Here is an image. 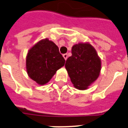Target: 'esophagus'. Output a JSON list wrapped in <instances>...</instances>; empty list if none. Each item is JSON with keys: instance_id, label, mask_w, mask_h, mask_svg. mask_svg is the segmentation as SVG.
I'll return each instance as SVG.
<instances>
[{"instance_id": "obj_1", "label": "esophagus", "mask_w": 128, "mask_h": 128, "mask_svg": "<svg viewBox=\"0 0 128 128\" xmlns=\"http://www.w3.org/2000/svg\"><path fill=\"white\" fill-rule=\"evenodd\" d=\"M63 57H64V59L66 60V59L68 58V54H63Z\"/></svg>"}]
</instances>
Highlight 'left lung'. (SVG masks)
<instances>
[{"label":"left lung","instance_id":"left-lung-1","mask_svg":"<svg viewBox=\"0 0 128 128\" xmlns=\"http://www.w3.org/2000/svg\"><path fill=\"white\" fill-rule=\"evenodd\" d=\"M65 67L76 88L84 90L99 76L101 63L94 48L88 43H78L72 48Z\"/></svg>","mask_w":128,"mask_h":128}]
</instances>
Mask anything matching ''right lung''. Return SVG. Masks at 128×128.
<instances>
[{
	"instance_id": "obj_1",
	"label": "right lung",
	"mask_w": 128,
	"mask_h": 128,
	"mask_svg": "<svg viewBox=\"0 0 128 128\" xmlns=\"http://www.w3.org/2000/svg\"><path fill=\"white\" fill-rule=\"evenodd\" d=\"M65 64L58 47L48 39L40 40L30 50L26 58L29 76L39 85L46 84Z\"/></svg>"
}]
</instances>
